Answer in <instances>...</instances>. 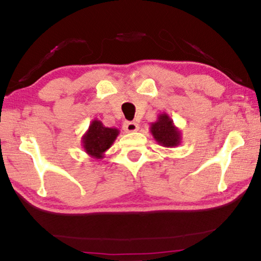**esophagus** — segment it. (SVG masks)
Instances as JSON below:
<instances>
[{"label": "esophagus", "mask_w": 261, "mask_h": 261, "mask_svg": "<svg viewBox=\"0 0 261 261\" xmlns=\"http://www.w3.org/2000/svg\"><path fill=\"white\" fill-rule=\"evenodd\" d=\"M123 129H125L127 133H132V132L139 130V125L133 121H126L123 123Z\"/></svg>", "instance_id": "obj_1"}]
</instances>
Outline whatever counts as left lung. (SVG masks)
Masks as SVG:
<instances>
[{
  "instance_id": "left-lung-1",
  "label": "left lung",
  "mask_w": 261,
  "mask_h": 261,
  "mask_svg": "<svg viewBox=\"0 0 261 261\" xmlns=\"http://www.w3.org/2000/svg\"><path fill=\"white\" fill-rule=\"evenodd\" d=\"M149 129L155 141L160 146L174 148L181 143V130L175 126L172 119L167 113L159 114L158 120L150 123Z\"/></svg>"
}]
</instances>
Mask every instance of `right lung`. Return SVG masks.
<instances>
[{
    "mask_svg": "<svg viewBox=\"0 0 261 261\" xmlns=\"http://www.w3.org/2000/svg\"><path fill=\"white\" fill-rule=\"evenodd\" d=\"M119 133L120 132L117 128L105 127L100 120L94 119L82 138L84 150L91 158L102 159L105 151L112 147Z\"/></svg>",
    "mask_w": 261,
    "mask_h": 261,
    "instance_id": "right-lung-1",
    "label": "right lung"
}]
</instances>
